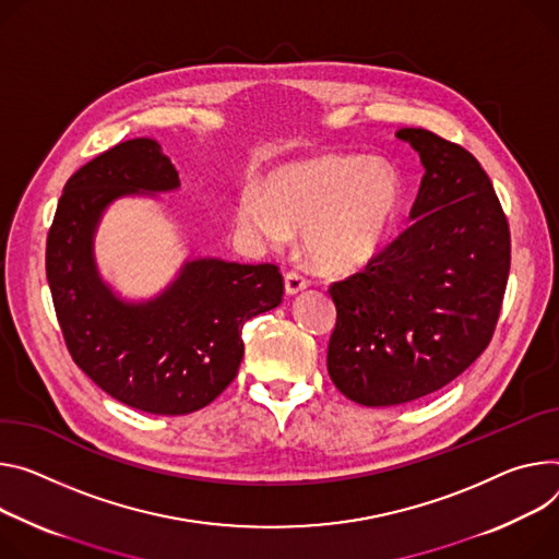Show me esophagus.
Returning a JSON list of instances; mask_svg holds the SVG:
<instances>
[{"label":"esophagus","instance_id":"obj_1","mask_svg":"<svg viewBox=\"0 0 559 559\" xmlns=\"http://www.w3.org/2000/svg\"><path fill=\"white\" fill-rule=\"evenodd\" d=\"M308 287V278L302 276L298 270H289L285 274V292L287 294H298Z\"/></svg>","mask_w":559,"mask_h":559}]
</instances>
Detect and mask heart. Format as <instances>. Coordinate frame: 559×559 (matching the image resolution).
Masks as SVG:
<instances>
[{
    "label": "heart",
    "instance_id": "obj_1",
    "mask_svg": "<svg viewBox=\"0 0 559 559\" xmlns=\"http://www.w3.org/2000/svg\"><path fill=\"white\" fill-rule=\"evenodd\" d=\"M403 182L385 163L321 156L276 171L263 193L238 202V223L281 245L302 231L314 267L349 274L374 261L396 229Z\"/></svg>",
    "mask_w": 559,
    "mask_h": 559
}]
</instances>
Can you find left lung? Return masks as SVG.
Returning <instances> with one entry per match:
<instances>
[{"mask_svg": "<svg viewBox=\"0 0 559 559\" xmlns=\"http://www.w3.org/2000/svg\"><path fill=\"white\" fill-rule=\"evenodd\" d=\"M396 138L426 167L413 225L361 272L330 285V379L372 408L460 377L495 334L511 270L509 221L471 151L426 129Z\"/></svg>", "mask_w": 559, "mask_h": 559, "instance_id": "1", "label": "left lung"}]
</instances>
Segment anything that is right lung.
Returning a JSON list of instances; mask_svg holds the SVG:
<instances>
[{"label": "right lung", "mask_w": 559, "mask_h": 559, "mask_svg": "<svg viewBox=\"0 0 559 559\" xmlns=\"http://www.w3.org/2000/svg\"><path fill=\"white\" fill-rule=\"evenodd\" d=\"M178 174L160 144L133 138L80 167L46 238V278L78 368L114 399L151 415H189L238 374L242 325L283 300L272 263L198 259L148 302L120 300L97 276L93 231L111 200L169 191Z\"/></svg>", "instance_id": "add662e5"}]
</instances>
